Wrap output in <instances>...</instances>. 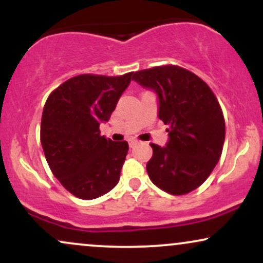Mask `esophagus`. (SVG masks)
<instances>
[{
    "instance_id": "esophagus-1",
    "label": "esophagus",
    "mask_w": 263,
    "mask_h": 263,
    "mask_svg": "<svg viewBox=\"0 0 263 263\" xmlns=\"http://www.w3.org/2000/svg\"><path fill=\"white\" fill-rule=\"evenodd\" d=\"M137 143H138V141H136V140H128V146L131 147V148H132V147H135Z\"/></svg>"
}]
</instances>
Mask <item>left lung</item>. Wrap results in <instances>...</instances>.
I'll list each match as a JSON object with an SVG mask.
<instances>
[{
	"mask_svg": "<svg viewBox=\"0 0 263 263\" xmlns=\"http://www.w3.org/2000/svg\"><path fill=\"white\" fill-rule=\"evenodd\" d=\"M132 80L158 98V117L170 126L164 147L151 143L147 173L173 195L200 186L215 168L225 141V121L215 95L200 78L177 65L136 71Z\"/></svg>",
	"mask_w": 263,
	"mask_h": 263,
	"instance_id": "left-lung-1",
	"label": "left lung"
}]
</instances>
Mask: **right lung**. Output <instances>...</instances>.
<instances>
[{
	"instance_id": "1",
	"label": "right lung",
	"mask_w": 263,
	"mask_h": 263,
	"mask_svg": "<svg viewBox=\"0 0 263 263\" xmlns=\"http://www.w3.org/2000/svg\"><path fill=\"white\" fill-rule=\"evenodd\" d=\"M121 77L83 74L50 93L42 115L41 142L54 177L77 198L91 200L116 186L128 152L126 141L100 136L131 83Z\"/></svg>"
}]
</instances>
